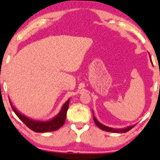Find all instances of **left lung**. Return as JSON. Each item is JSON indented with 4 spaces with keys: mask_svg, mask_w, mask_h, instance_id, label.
Segmentation results:
<instances>
[{
    "mask_svg": "<svg viewBox=\"0 0 160 160\" xmlns=\"http://www.w3.org/2000/svg\"><path fill=\"white\" fill-rule=\"evenodd\" d=\"M92 113H93V111H92ZM93 120H94V122L95 125L99 128H101L102 130H104V131L106 132H114V133H125V132H127L128 131H129L130 129H132L133 127H135V125H132V126H127V127L124 128H113L111 127H108V126H104V125L102 124L101 122H99L97 119L95 118V117L94 116V113H93Z\"/></svg>",
    "mask_w": 160,
    "mask_h": 160,
    "instance_id": "8db88e82",
    "label": "left lung"
}]
</instances>
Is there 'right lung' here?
Returning <instances> with one entry per match:
<instances>
[{
	"label": "right lung",
	"instance_id": "add662e5",
	"mask_svg": "<svg viewBox=\"0 0 160 160\" xmlns=\"http://www.w3.org/2000/svg\"><path fill=\"white\" fill-rule=\"evenodd\" d=\"M10 100V99H9ZM70 98L62 106L61 111L56 116H55L52 119L47 121H39L32 120V119L28 118L26 116L23 115L21 113L12 105V102L10 100V103L12 108V111L16 113V116L32 131L35 132H48L56 131L61 126H62L65 123L66 114H67L68 109Z\"/></svg>",
	"mask_w": 160,
	"mask_h": 160
}]
</instances>
